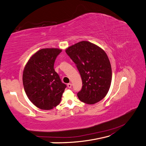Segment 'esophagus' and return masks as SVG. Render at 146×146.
Here are the masks:
<instances>
[{
	"instance_id": "esophagus-1",
	"label": "esophagus",
	"mask_w": 146,
	"mask_h": 146,
	"mask_svg": "<svg viewBox=\"0 0 146 146\" xmlns=\"http://www.w3.org/2000/svg\"><path fill=\"white\" fill-rule=\"evenodd\" d=\"M67 86H68V88H72V84H71V83L67 84Z\"/></svg>"
}]
</instances>
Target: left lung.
I'll list each match as a JSON object with an SVG mask.
<instances>
[{
    "instance_id": "obj_1",
    "label": "left lung",
    "mask_w": 146,
    "mask_h": 146,
    "mask_svg": "<svg viewBox=\"0 0 146 146\" xmlns=\"http://www.w3.org/2000/svg\"><path fill=\"white\" fill-rule=\"evenodd\" d=\"M66 53L75 63L83 86L77 96L81 102L94 104L105 98L111 82L109 57L102 48L83 40L68 47Z\"/></svg>"
}]
</instances>
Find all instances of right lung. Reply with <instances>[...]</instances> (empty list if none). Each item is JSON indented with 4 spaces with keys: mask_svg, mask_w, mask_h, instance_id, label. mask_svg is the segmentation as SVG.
Instances as JSON below:
<instances>
[{
    "mask_svg": "<svg viewBox=\"0 0 146 146\" xmlns=\"http://www.w3.org/2000/svg\"><path fill=\"white\" fill-rule=\"evenodd\" d=\"M61 52L57 48H42L31 56L25 66V91L40 109L51 110L58 106L66 87L54 68L55 59Z\"/></svg>",
    "mask_w": 146,
    "mask_h": 146,
    "instance_id": "1",
    "label": "right lung"
}]
</instances>
